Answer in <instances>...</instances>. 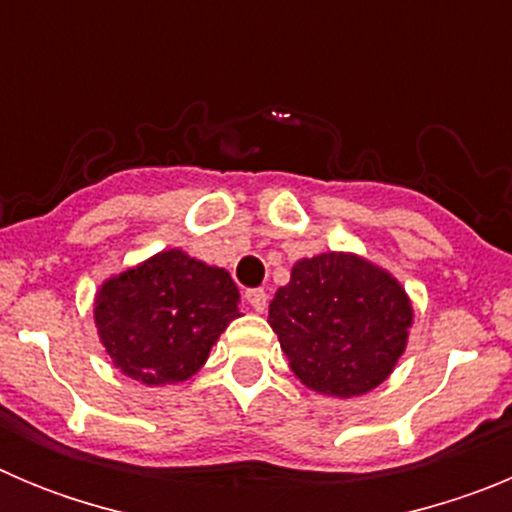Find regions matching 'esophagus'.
<instances>
[{"label": "esophagus", "mask_w": 512, "mask_h": 512, "mask_svg": "<svg viewBox=\"0 0 512 512\" xmlns=\"http://www.w3.org/2000/svg\"><path fill=\"white\" fill-rule=\"evenodd\" d=\"M246 300H248V305L253 307V310L264 312L266 310V302H269V295H266V289H261V287L246 289Z\"/></svg>", "instance_id": "34e87169"}]
</instances>
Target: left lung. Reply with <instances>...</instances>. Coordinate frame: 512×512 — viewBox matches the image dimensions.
<instances>
[{
    "label": "left lung",
    "mask_w": 512,
    "mask_h": 512,
    "mask_svg": "<svg viewBox=\"0 0 512 512\" xmlns=\"http://www.w3.org/2000/svg\"><path fill=\"white\" fill-rule=\"evenodd\" d=\"M269 323L302 384L356 397L390 377L413 310L387 271L359 256L323 253L292 269L271 300Z\"/></svg>",
    "instance_id": "1"
}]
</instances>
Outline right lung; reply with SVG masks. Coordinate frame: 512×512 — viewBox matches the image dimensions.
I'll return each mask as SVG.
<instances>
[{"label": "right lung", "instance_id": "obj_1", "mask_svg": "<svg viewBox=\"0 0 512 512\" xmlns=\"http://www.w3.org/2000/svg\"><path fill=\"white\" fill-rule=\"evenodd\" d=\"M238 287L182 251H164L104 282L94 320L115 366L143 384L184 382L238 318Z\"/></svg>", "mask_w": 512, "mask_h": 512}]
</instances>
